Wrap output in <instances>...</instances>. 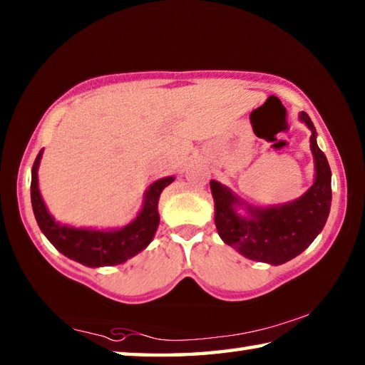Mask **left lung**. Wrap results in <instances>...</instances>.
<instances>
[{"instance_id":"obj_1","label":"left lung","mask_w":365,"mask_h":365,"mask_svg":"<svg viewBox=\"0 0 365 365\" xmlns=\"http://www.w3.org/2000/svg\"><path fill=\"white\" fill-rule=\"evenodd\" d=\"M301 122L309 127L311 151L316 168L312 187L298 200L272 207L246 205L230 188L211 180L215 205V227L220 238L233 246L240 255L252 261L279 265L301 255L329 219L331 205V170L325 154L317 146L316 127L306 113L299 114ZM245 205L248 216H240L236 207Z\"/></svg>"}]
</instances>
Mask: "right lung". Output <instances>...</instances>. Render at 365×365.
I'll return each instance as SVG.
<instances>
[{"label": "right lung", "instance_id": "obj_1", "mask_svg": "<svg viewBox=\"0 0 365 365\" xmlns=\"http://www.w3.org/2000/svg\"><path fill=\"white\" fill-rule=\"evenodd\" d=\"M43 150L36 156L32 168V197L34 214L43 235L54 248L66 257L77 261L86 267H106L125 262L137 256L151 243L159 225L158 202L163 190L175 180L174 177H164L154 182L145 193L143 207L130 224L115 230H93V228H76L63 225L48 212L45 201L38 190V165Z\"/></svg>", "mask_w": 365, "mask_h": 365}]
</instances>
